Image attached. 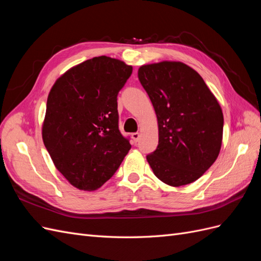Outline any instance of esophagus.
<instances>
[{"instance_id": "34e87169", "label": "esophagus", "mask_w": 261, "mask_h": 261, "mask_svg": "<svg viewBox=\"0 0 261 261\" xmlns=\"http://www.w3.org/2000/svg\"><path fill=\"white\" fill-rule=\"evenodd\" d=\"M139 137H140V134L137 133V132L132 134V138H133V140H134V143H137V141L139 140Z\"/></svg>"}]
</instances>
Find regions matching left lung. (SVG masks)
I'll return each instance as SVG.
<instances>
[{
	"label": "left lung",
	"mask_w": 261,
	"mask_h": 261,
	"mask_svg": "<svg viewBox=\"0 0 261 261\" xmlns=\"http://www.w3.org/2000/svg\"><path fill=\"white\" fill-rule=\"evenodd\" d=\"M152 102L159 144L147 160L154 175L171 186L198 179L217 160L223 113L201 76L180 62H161L138 69Z\"/></svg>",
	"instance_id": "8db88e82"
}]
</instances>
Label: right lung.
<instances>
[{
  "instance_id": "1",
  "label": "right lung",
  "mask_w": 261,
  "mask_h": 261,
  "mask_svg": "<svg viewBox=\"0 0 261 261\" xmlns=\"http://www.w3.org/2000/svg\"><path fill=\"white\" fill-rule=\"evenodd\" d=\"M132 72L122 61L93 58L67 70L49 93L44 146L63 176L83 191L111 178L132 148L117 112V94Z\"/></svg>"
}]
</instances>
